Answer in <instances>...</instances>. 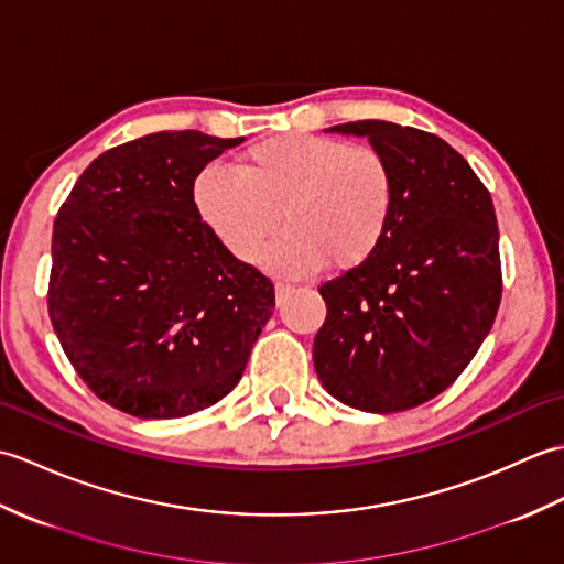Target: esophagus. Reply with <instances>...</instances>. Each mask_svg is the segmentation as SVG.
Masks as SVG:
<instances>
[{
  "mask_svg": "<svg viewBox=\"0 0 564 564\" xmlns=\"http://www.w3.org/2000/svg\"><path fill=\"white\" fill-rule=\"evenodd\" d=\"M291 289H293L291 283H275V297H279V301H281V297H283L285 293H289Z\"/></svg>",
  "mask_w": 564,
  "mask_h": 564,
  "instance_id": "esophagus-1",
  "label": "esophagus"
}]
</instances>
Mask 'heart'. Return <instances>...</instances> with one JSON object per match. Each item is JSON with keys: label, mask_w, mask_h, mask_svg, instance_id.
<instances>
[{"label": "heart", "mask_w": 564, "mask_h": 564, "mask_svg": "<svg viewBox=\"0 0 564 564\" xmlns=\"http://www.w3.org/2000/svg\"><path fill=\"white\" fill-rule=\"evenodd\" d=\"M194 203L210 235L239 261H254L289 225L263 263L305 275L351 269L386 239L394 208V174L386 154L349 140L289 133L251 145L237 172L206 166Z\"/></svg>", "instance_id": "obj_1"}]
</instances>
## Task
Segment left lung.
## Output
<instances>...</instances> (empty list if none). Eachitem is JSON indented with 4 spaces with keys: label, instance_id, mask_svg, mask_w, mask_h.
Returning <instances> with one entry per match:
<instances>
[{
    "label": "left lung",
    "instance_id": "1",
    "mask_svg": "<svg viewBox=\"0 0 564 564\" xmlns=\"http://www.w3.org/2000/svg\"><path fill=\"white\" fill-rule=\"evenodd\" d=\"M394 174L390 230L370 259L319 285L327 319L313 344L332 398L392 414L453 386L495 325L501 301L497 215L463 154L426 130L341 123Z\"/></svg>",
    "mask_w": 564,
    "mask_h": 564
}]
</instances>
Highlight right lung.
I'll use <instances>...</instances> for the list:
<instances>
[{
  "instance_id": "right-lung-1",
  "label": "right lung",
  "mask_w": 564,
  "mask_h": 564,
  "mask_svg": "<svg viewBox=\"0 0 564 564\" xmlns=\"http://www.w3.org/2000/svg\"><path fill=\"white\" fill-rule=\"evenodd\" d=\"M245 138L162 130L99 154L53 225L47 315L77 376L138 419L188 416L245 373L273 283L210 235L203 166Z\"/></svg>"
}]
</instances>
